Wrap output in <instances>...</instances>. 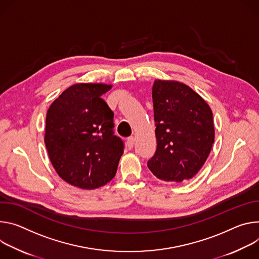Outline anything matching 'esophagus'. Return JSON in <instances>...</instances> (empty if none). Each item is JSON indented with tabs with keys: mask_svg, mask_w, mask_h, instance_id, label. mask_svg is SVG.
<instances>
[{
	"mask_svg": "<svg viewBox=\"0 0 259 259\" xmlns=\"http://www.w3.org/2000/svg\"><path fill=\"white\" fill-rule=\"evenodd\" d=\"M126 144H127V147L130 149H132L134 147V144H135V138L134 137H130L126 141Z\"/></svg>",
	"mask_w": 259,
	"mask_h": 259,
	"instance_id": "34e87169",
	"label": "esophagus"
}]
</instances>
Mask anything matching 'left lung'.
I'll list each match as a JSON object with an SVG mask.
<instances>
[{
  "label": "left lung",
  "instance_id": "obj_1",
  "mask_svg": "<svg viewBox=\"0 0 259 259\" xmlns=\"http://www.w3.org/2000/svg\"><path fill=\"white\" fill-rule=\"evenodd\" d=\"M152 100L157 147L147 165L166 182L187 181L207 160L214 143L212 110L189 86L155 80Z\"/></svg>",
  "mask_w": 259,
  "mask_h": 259
}]
</instances>
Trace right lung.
<instances>
[{
    "label": "right lung",
    "instance_id": "1",
    "mask_svg": "<svg viewBox=\"0 0 259 259\" xmlns=\"http://www.w3.org/2000/svg\"><path fill=\"white\" fill-rule=\"evenodd\" d=\"M111 88L103 83L74 84L47 111L44 141L50 161L73 186L99 188L116 174L124 144L114 135V113L101 98Z\"/></svg>",
    "mask_w": 259,
    "mask_h": 259
}]
</instances>
